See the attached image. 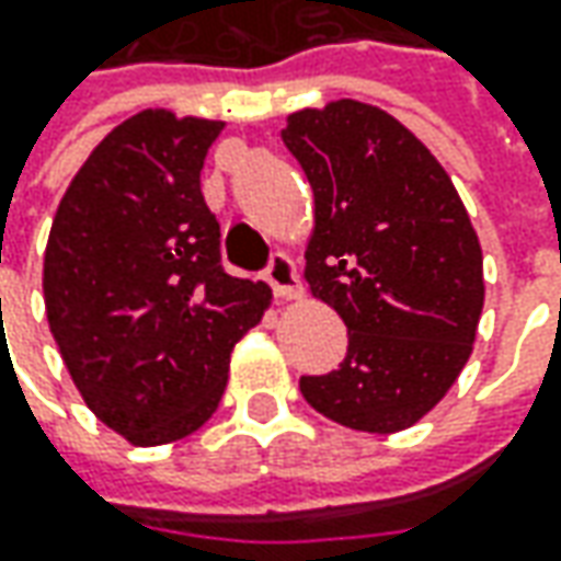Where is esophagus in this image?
I'll return each instance as SVG.
<instances>
[{
	"mask_svg": "<svg viewBox=\"0 0 561 561\" xmlns=\"http://www.w3.org/2000/svg\"><path fill=\"white\" fill-rule=\"evenodd\" d=\"M265 277H268L271 290L274 296H280V299H299V277H296V265H293L290 255H284V252H277L274 259H271L268 271H265Z\"/></svg>",
	"mask_w": 561,
	"mask_h": 561,
	"instance_id": "esophagus-1",
	"label": "esophagus"
}]
</instances>
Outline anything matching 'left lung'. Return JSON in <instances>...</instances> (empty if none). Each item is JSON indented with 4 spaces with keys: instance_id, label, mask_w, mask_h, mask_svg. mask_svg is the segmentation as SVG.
Masks as SVG:
<instances>
[{
    "instance_id": "obj_1",
    "label": "left lung",
    "mask_w": 561,
    "mask_h": 561,
    "mask_svg": "<svg viewBox=\"0 0 561 561\" xmlns=\"http://www.w3.org/2000/svg\"><path fill=\"white\" fill-rule=\"evenodd\" d=\"M280 140L314 193L306 280L346 324V358L302 377L314 412L397 434L456 383L484 309V255L443 164L393 115L356 99L302 108Z\"/></svg>"
}]
</instances>
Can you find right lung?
Segmentation results:
<instances>
[{"mask_svg": "<svg viewBox=\"0 0 561 561\" xmlns=\"http://www.w3.org/2000/svg\"><path fill=\"white\" fill-rule=\"evenodd\" d=\"M225 121L146 108L80 164L55 211L43 299L65 368L102 424L134 446L199 431L225 397L237 340L268 284L221 268L199 190Z\"/></svg>", "mask_w": 561, "mask_h": 561, "instance_id": "obj_1", "label": "right lung"}]
</instances>
